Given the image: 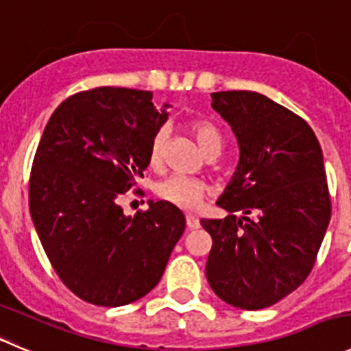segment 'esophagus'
I'll use <instances>...</instances> for the list:
<instances>
[{"label": "esophagus", "mask_w": 351, "mask_h": 351, "mask_svg": "<svg viewBox=\"0 0 351 351\" xmlns=\"http://www.w3.org/2000/svg\"><path fill=\"white\" fill-rule=\"evenodd\" d=\"M186 225H187V228H189V230H196V228L201 227L199 220H197L196 217H193V215H187V217H186Z\"/></svg>", "instance_id": "obj_1"}]
</instances>
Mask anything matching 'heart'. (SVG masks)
<instances>
[{
    "label": "heart",
    "instance_id": "b5f03b06",
    "mask_svg": "<svg viewBox=\"0 0 351 351\" xmlns=\"http://www.w3.org/2000/svg\"><path fill=\"white\" fill-rule=\"evenodd\" d=\"M187 130L193 134L194 140L197 141V145L204 152V155H220L223 140H221L220 131L217 130L215 124H211L206 119H191L187 123ZM165 141H167V130L165 128H158L154 136H152L150 147H148V162L152 165L160 164L162 155H164ZM155 194L162 201L172 204V206L180 208V210L193 211L197 210L201 206V203H203L204 196L208 194V186L203 180L193 179V177L171 176L155 184Z\"/></svg>",
    "mask_w": 351,
    "mask_h": 351
}]
</instances>
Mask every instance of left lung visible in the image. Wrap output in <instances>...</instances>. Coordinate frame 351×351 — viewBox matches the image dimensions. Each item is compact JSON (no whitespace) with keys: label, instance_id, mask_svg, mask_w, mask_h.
I'll use <instances>...</instances> for the list:
<instances>
[{"label":"left lung","instance_id":"obj_1","mask_svg":"<svg viewBox=\"0 0 351 351\" xmlns=\"http://www.w3.org/2000/svg\"><path fill=\"white\" fill-rule=\"evenodd\" d=\"M211 99L235 134L239 164L217 201L227 217L201 220L213 239L206 278L223 302L259 311L300 287L315 263L331 220L322 150L302 117L266 95Z\"/></svg>","mask_w":351,"mask_h":351}]
</instances>
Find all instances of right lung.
<instances>
[{
    "label": "right lung",
    "mask_w": 351,
    "mask_h": 351,
    "mask_svg": "<svg viewBox=\"0 0 351 351\" xmlns=\"http://www.w3.org/2000/svg\"><path fill=\"white\" fill-rule=\"evenodd\" d=\"M145 90L100 88L66 99L34 157L29 206L59 278L90 304L119 307L160 282L186 218L165 201L124 215L119 199L143 177L152 136L167 121Z\"/></svg>",
    "instance_id": "add662e5"
}]
</instances>
